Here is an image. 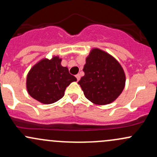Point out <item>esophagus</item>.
I'll list each match as a JSON object with an SVG mask.
<instances>
[{"label":"esophagus","instance_id":"esophagus-1","mask_svg":"<svg viewBox=\"0 0 157 157\" xmlns=\"http://www.w3.org/2000/svg\"><path fill=\"white\" fill-rule=\"evenodd\" d=\"M76 78H77V81H79V80H80V75H76Z\"/></svg>","mask_w":157,"mask_h":157}]
</instances>
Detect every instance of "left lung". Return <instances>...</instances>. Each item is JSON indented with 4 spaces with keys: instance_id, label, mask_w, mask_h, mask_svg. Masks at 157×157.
<instances>
[{
    "instance_id": "1",
    "label": "left lung",
    "mask_w": 157,
    "mask_h": 157,
    "mask_svg": "<svg viewBox=\"0 0 157 157\" xmlns=\"http://www.w3.org/2000/svg\"><path fill=\"white\" fill-rule=\"evenodd\" d=\"M85 75L78 84L86 98L98 105L113 102L123 91L126 77L120 63L113 56L94 48L86 59Z\"/></svg>"
}]
</instances>
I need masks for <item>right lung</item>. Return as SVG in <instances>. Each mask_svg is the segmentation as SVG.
<instances>
[{"mask_svg":"<svg viewBox=\"0 0 157 157\" xmlns=\"http://www.w3.org/2000/svg\"><path fill=\"white\" fill-rule=\"evenodd\" d=\"M61 61L59 56L43 59L31 68L27 76V89L31 97L44 104H53L64 96L71 82L77 81L68 68L62 66Z\"/></svg>","mask_w":157,"mask_h":157,"instance_id":"1","label":"right lung"}]
</instances>
